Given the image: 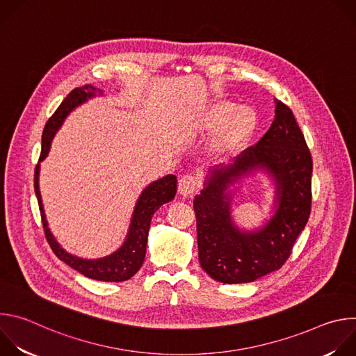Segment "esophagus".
<instances>
[{
  "instance_id": "1",
  "label": "esophagus",
  "mask_w": 356,
  "mask_h": 356,
  "mask_svg": "<svg viewBox=\"0 0 356 356\" xmlns=\"http://www.w3.org/2000/svg\"><path fill=\"white\" fill-rule=\"evenodd\" d=\"M197 190V179L191 175H184L179 180V193L183 197L191 195Z\"/></svg>"
}]
</instances>
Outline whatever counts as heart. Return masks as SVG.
I'll list each match as a JSON object with an SVG mask.
<instances>
[{
	"label": "heart",
	"instance_id": "b5f03b06",
	"mask_svg": "<svg viewBox=\"0 0 356 356\" xmlns=\"http://www.w3.org/2000/svg\"><path fill=\"white\" fill-rule=\"evenodd\" d=\"M258 128V114L249 106H234L228 101H218L206 110L198 121V131L202 135L211 132L209 150L213 158L225 161L250 142Z\"/></svg>",
	"mask_w": 356,
	"mask_h": 356
}]
</instances>
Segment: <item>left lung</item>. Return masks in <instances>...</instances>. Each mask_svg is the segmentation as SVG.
I'll list each match as a JSON object with an SVG mask.
<instances>
[{
	"instance_id": "1",
	"label": "left lung",
	"mask_w": 356,
	"mask_h": 356,
	"mask_svg": "<svg viewBox=\"0 0 356 356\" xmlns=\"http://www.w3.org/2000/svg\"><path fill=\"white\" fill-rule=\"evenodd\" d=\"M275 103L269 131L232 165L214 169L193 201L200 265L221 283L255 282L280 269L310 217L312 154L291 110ZM259 170L275 183V214L259 230H241L230 216L229 187Z\"/></svg>"
}]
</instances>
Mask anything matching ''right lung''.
<instances>
[{"instance_id":"add662e5","label":"right lung","mask_w":356,"mask_h":356,"mask_svg":"<svg viewBox=\"0 0 356 356\" xmlns=\"http://www.w3.org/2000/svg\"><path fill=\"white\" fill-rule=\"evenodd\" d=\"M98 95H103V91L92 87L91 84L74 88L59 106L55 114L49 118L44 125L43 135H42V150L39 156V163L35 169V194L38 198V204L40 210L42 224L44 229L46 239L55 252V255L63 261L66 265L73 268L74 270L80 272L86 277L101 280V282H124L131 279L142 266L145 253H146V243H147V234L152 217L155 211L172 201L175 198L177 190V179L175 175H168L159 180L152 181L149 186L143 188L139 198L136 200V204L134 209V214L131 218L129 229L124 243L113 252L111 255L98 259H83L67 253L55 239L54 234L50 232L42 204V195L39 191V170L40 162L44 161L47 156L50 145H52L54 136L62 127L66 117L79 106L86 103L87 99Z\"/></svg>"}]
</instances>
